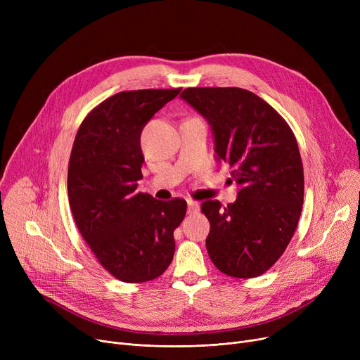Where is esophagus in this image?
I'll use <instances>...</instances> for the list:
<instances>
[{"mask_svg":"<svg viewBox=\"0 0 360 360\" xmlns=\"http://www.w3.org/2000/svg\"><path fill=\"white\" fill-rule=\"evenodd\" d=\"M186 205H188V214H194V213H197L200 210V204L197 201L188 200Z\"/></svg>","mask_w":360,"mask_h":360,"instance_id":"1","label":"esophagus"}]
</instances>
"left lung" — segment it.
Segmentation results:
<instances>
[{"label": "left lung", "mask_w": 360, "mask_h": 360, "mask_svg": "<svg viewBox=\"0 0 360 360\" xmlns=\"http://www.w3.org/2000/svg\"><path fill=\"white\" fill-rule=\"evenodd\" d=\"M181 99L210 124L219 162L232 166L239 186L235 202L207 200L205 239L214 266L224 274L251 278L283 255L304 204V166L293 131L278 112L250 90L190 87Z\"/></svg>", "instance_id": "8db88e82"}]
</instances>
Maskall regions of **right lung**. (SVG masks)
<instances>
[{
  "instance_id": "1",
  "label": "right lung",
  "mask_w": 360,
  "mask_h": 360,
  "mask_svg": "<svg viewBox=\"0 0 360 360\" xmlns=\"http://www.w3.org/2000/svg\"><path fill=\"white\" fill-rule=\"evenodd\" d=\"M181 89L121 91L94 108L75 136L68 200L75 224L101 266L125 283L165 273L175 254L174 231L186 201L137 191L143 178L141 131Z\"/></svg>"
}]
</instances>
